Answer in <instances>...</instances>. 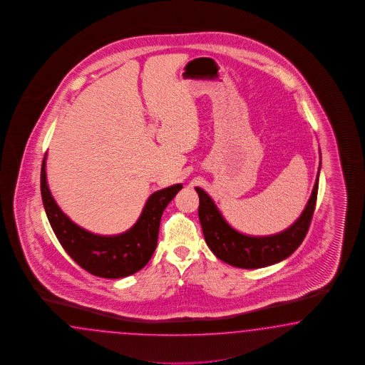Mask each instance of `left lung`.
I'll list each match as a JSON object with an SVG mask.
<instances>
[{
    "label": "left lung",
    "mask_w": 365,
    "mask_h": 365,
    "mask_svg": "<svg viewBox=\"0 0 365 365\" xmlns=\"http://www.w3.org/2000/svg\"><path fill=\"white\" fill-rule=\"evenodd\" d=\"M318 187L319 172L309 202L299 218L281 233L264 237H252L237 232L226 222L205 190L196 187L200 197L198 218L206 245L218 259L240 269H261L286 259L299 247L309 232L317 205Z\"/></svg>",
    "instance_id": "obj_1"
}]
</instances>
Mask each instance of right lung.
<instances>
[{"label": "right lung", "mask_w": 365, "mask_h": 365, "mask_svg": "<svg viewBox=\"0 0 365 365\" xmlns=\"http://www.w3.org/2000/svg\"><path fill=\"white\" fill-rule=\"evenodd\" d=\"M181 187L176 184L150 195L130 230L118 235H99L74 224L56 205L47 185L46 155L41 168L42 201L58 241L82 269L110 279L128 277L148 263L158 246L161 215Z\"/></svg>", "instance_id": "add662e5"}]
</instances>
